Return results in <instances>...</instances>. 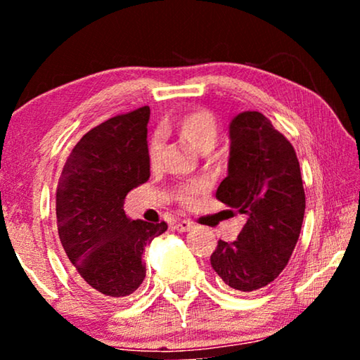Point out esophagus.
I'll return each mask as SVG.
<instances>
[{
    "label": "esophagus",
    "instance_id": "obj_1",
    "mask_svg": "<svg viewBox=\"0 0 360 360\" xmlns=\"http://www.w3.org/2000/svg\"><path fill=\"white\" fill-rule=\"evenodd\" d=\"M193 229V222L187 221V219H184V221H179V222H174V230L176 231H188Z\"/></svg>",
    "mask_w": 360,
    "mask_h": 360
}]
</instances>
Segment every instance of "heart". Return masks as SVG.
<instances>
[{
    "label": "heart",
    "instance_id": "b5f03b06",
    "mask_svg": "<svg viewBox=\"0 0 360 360\" xmlns=\"http://www.w3.org/2000/svg\"><path fill=\"white\" fill-rule=\"evenodd\" d=\"M174 129L184 141L191 144L195 150L202 152V154H208V152L214 149L219 136H221V127H219L217 117L214 112L206 108H197L182 114L178 122H176ZM162 148L163 133L160 130H155L148 141V160L150 168H157L160 165ZM205 191V182H188V184L176 188L174 200L181 206H184V208H191Z\"/></svg>",
    "mask_w": 360,
    "mask_h": 360
}]
</instances>
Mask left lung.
<instances>
[{
    "instance_id": "left-lung-1",
    "label": "left lung",
    "mask_w": 360,
    "mask_h": 360,
    "mask_svg": "<svg viewBox=\"0 0 360 360\" xmlns=\"http://www.w3.org/2000/svg\"><path fill=\"white\" fill-rule=\"evenodd\" d=\"M230 139L229 176L216 198L246 224L238 240H219L210 260L227 288L252 292L289 264L303 224V181L294 146L262 112L236 115Z\"/></svg>"
}]
</instances>
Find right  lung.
Instances as JSON below:
<instances>
[{
    "instance_id": "1",
    "label": "right lung",
    "mask_w": 360,
    "mask_h": 360,
    "mask_svg": "<svg viewBox=\"0 0 360 360\" xmlns=\"http://www.w3.org/2000/svg\"><path fill=\"white\" fill-rule=\"evenodd\" d=\"M149 106L119 114L85 133L60 174L56 211L66 257L85 288L108 298L135 292L146 278V246L165 221H130L124 200L149 179Z\"/></svg>"
}]
</instances>
